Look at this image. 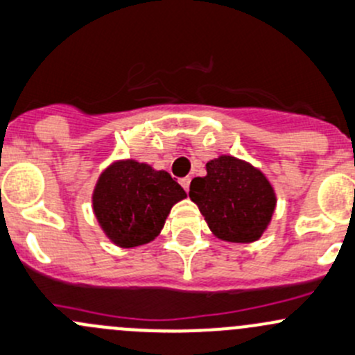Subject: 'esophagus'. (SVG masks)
<instances>
[{"instance_id": "34e87169", "label": "esophagus", "mask_w": 355, "mask_h": 355, "mask_svg": "<svg viewBox=\"0 0 355 355\" xmlns=\"http://www.w3.org/2000/svg\"><path fill=\"white\" fill-rule=\"evenodd\" d=\"M180 185H182V187H184L185 192H189V189H190V177L180 178Z\"/></svg>"}]
</instances>
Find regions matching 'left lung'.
Returning a JSON list of instances; mask_svg holds the SVG:
<instances>
[{
    "label": "left lung",
    "instance_id": "8db88e82",
    "mask_svg": "<svg viewBox=\"0 0 355 355\" xmlns=\"http://www.w3.org/2000/svg\"><path fill=\"white\" fill-rule=\"evenodd\" d=\"M206 177L193 178L190 199L218 238L250 243L262 236L275 209L274 189L257 168L233 156L206 165Z\"/></svg>",
    "mask_w": 355,
    "mask_h": 355
}]
</instances>
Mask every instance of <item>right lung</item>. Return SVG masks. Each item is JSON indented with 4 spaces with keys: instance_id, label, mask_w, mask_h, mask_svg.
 Wrapping results in <instances>:
<instances>
[{
    "instance_id": "1",
    "label": "right lung",
    "mask_w": 355,
    "mask_h": 355,
    "mask_svg": "<svg viewBox=\"0 0 355 355\" xmlns=\"http://www.w3.org/2000/svg\"><path fill=\"white\" fill-rule=\"evenodd\" d=\"M187 197L166 171L134 159L107 168L93 192V211L115 245L130 248L158 236L171 206Z\"/></svg>"
}]
</instances>
